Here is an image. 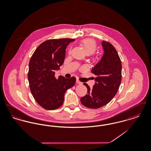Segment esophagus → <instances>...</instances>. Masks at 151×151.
<instances>
[{
  "label": "esophagus",
  "instance_id": "esophagus-1",
  "mask_svg": "<svg viewBox=\"0 0 151 151\" xmlns=\"http://www.w3.org/2000/svg\"><path fill=\"white\" fill-rule=\"evenodd\" d=\"M76 83H77V84H82V83L81 82V81H80L79 80H76Z\"/></svg>",
  "mask_w": 151,
  "mask_h": 151
}]
</instances>
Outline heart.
Returning <instances> with one entry per match:
<instances>
[{"instance_id": "1", "label": "heart", "mask_w": 151, "mask_h": 151, "mask_svg": "<svg viewBox=\"0 0 151 151\" xmlns=\"http://www.w3.org/2000/svg\"><path fill=\"white\" fill-rule=\"evenodd\" d=\"M81 44L83 46L86 53L92 54L96 49V43L92 39H84L81 41Z\"/></svg>"}]
</instances>
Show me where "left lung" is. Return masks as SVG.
Instances as JSON below:
<instances>
[{"instance_id": "8db88e82", "label": "left lung", "mask_w": 151, "mask_h": 151, "mask_svg": "<svg viewBox=\"0 0 151 151\" xmlns=\"http://www.w3.org/2000/svg\"><path fill=\"white\" fill-rule=\"evenodd\" d=\"M101 45L104 55L92 70L96 75L95 84L91 89L86 83H84L88 91L86 95L80 99L84 106L91 109L108 104L117 93L122 80V63L115 47L105 41Z\"/></svg>"}]
</instances>
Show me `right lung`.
I'll return each instance as SVG.
<instances>
[{
	"mask_svg": "<svg viewBox=\"0 0 151 151\" xmlns=\"http://www.w3.org/2000/svg\"><path fill=\"white\" fill-rule=\"evenodd\" d=\"M75 39L47 40L34 52L29 63L28 78L31 93L36 102L46 110H54L64 102L66 91L73 86L76 78L55 77V71L63 64L65 49Z\"/></svg>",
	"mask_w": 151,
	"mask_h": 151,
	"instance_id": "right-lung-1",
	"label": "right lung"
}]
</instances>
